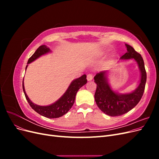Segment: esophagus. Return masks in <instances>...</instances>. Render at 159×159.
Instances as JSON below:
<instances>
[{"label": "esophagus", "mask_w": 159, "mask_h": 159, "mask_svg": "<svg viewBox=\"0 0 159 159\" xmlns=\"http://www.w3.org/2000/svg\"><path fill=\"white\" fill-rule=\"evenodd\" d=\"M87 80L88 81H91L93 80V74H89L87 75Z\"/></svg>", "instance_id": "1"}]
</instances>
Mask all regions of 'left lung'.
Returning a JSON list of instances; mask_svg holds the SVG:
<instances>
[{"label": "left lung", "instance_id": "obj_1", "mask_svg": "<svg viewBox=\"0 0 159 159\" xmlns=\"http://www.w3.org/2000/svg\"><path fill=\"white\" fill-rule=\"evenodd\" d=\"M125 45L127 52L121 59L133 58L137 62L141 73V82L138 88L132 93L118 94L109 87L106 72L100 71L94 77V81L97 84L94 95L95 102L101 111L111 117L122 115L135 107L142 98L145 88L147 73L143 57L132 46Z\"/></svg>", "mask_w": 159, "mask_h": 159}]
</instances>
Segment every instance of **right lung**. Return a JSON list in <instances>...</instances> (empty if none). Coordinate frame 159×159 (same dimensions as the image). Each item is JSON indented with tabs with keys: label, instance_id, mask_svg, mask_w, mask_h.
<instances>
[{
	"label": "right lung",
	"instance_id": "1",
	"mask_svg": "<svg viewBox=\"0 0 159 159\" xmlns=\"http://www.w3.org/2000/svg\"><path fill=\"white\" fill-rule=\"evenodd\" d=\"M49 52L50 48H48L46 45L40 46L28 60V64H30V62L35 60L38 57ZM27 66H28L26 67V70L27 68ZM86 78H87V75L84 74L82 76H81L80 78L74 80L70 85L69 88L67 89L65 93L61 96V98H60V99L57 100L56 102L48 105V106H40V105H37L31 102L25 92V86H24V80L22 81V88L27 102L36 112L47 118H58L68 113L71 107L73 106L75 102L77 92H78L80 88L87 83L88 80Z\"/></svg>",
	"mask_w": 159,
	"mask_h": 159
}]
</instances>
